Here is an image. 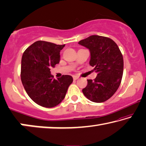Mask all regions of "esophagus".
Returning <instances> with one entry per match:
<instances>
[{
  "label": "esophagus",
  "instance_id": "obj_1",
  "mask_svg": "<svg viewBox=\"0 0 146 146\" xmlns=\"http://www.w3.org/2000/svg\"><path fill=\"white\" fill-rule=\"evenodd\" d=\"M78 78H79V77H78V76H73V79L74 80H78Z\"/></svg>",
  "mask_w": 146,
  "mask_h": 146
}]
</instances>
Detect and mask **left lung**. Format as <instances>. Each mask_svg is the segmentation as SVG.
Masks as SVG:
<instances>
[{"instance_id": "1", "label": "left lung", "mask_w": 146, "mask_h": 146, "mask_svg": "<svg viewBox=\"0 0 146 146\" xmlns=\"http://www.w3.org/2000/svg\"><path fill=\"white\" fill-rule=\"evenodd\" d=\"M78 43L89 48L90 64L98 73L94 80H88V85L82 92L93 102H104L113 96L121 82L122 54L115 42L107 37L91 35Z\"/></svg>"}]
</instances>
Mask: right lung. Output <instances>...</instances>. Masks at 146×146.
Returning <instances> with one entry per match:
<instances>
[{"label": "right lung", "mask_w": 146, "mask_h": 146, "mask_svg": "<svg viewBox=\"0 0 146 146\" xmlns=\"http://www.w3.org/2000/svg\"><path fill=\"white\" fill-rule=\"evenodd\" d=\"M65 45L37 41L26 48L22 58L21 80L29 98L47 108L58 105L64 99L71 76L62 75L57 80L50 74V68L60 61V52Z\"/></svg>", "instance_id": "obj_1"}]
</instances>
